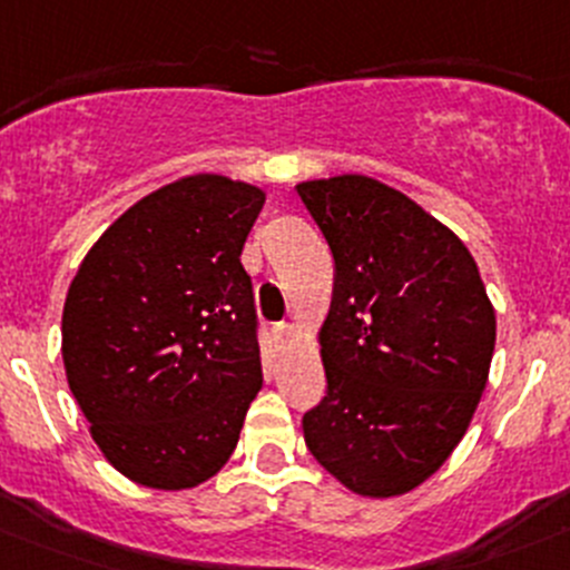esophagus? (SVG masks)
Listing matches in <instances>:
<instances>
[{
  "label": "esophagus",
  "instance_id": "esophagus-1",
  "mask_svg": "<svg viewBox=\"0 0 570 570\" xmlns=\"http://www.w3.org/2000/svg\"><path fill=\"white\" fill-rule=\"evenodd\" d=\"M271 335H274V341H276V346H279V350H288V346L296 341V333H294V327H291V324H276V327L271 330Z\"/></svg>",
  "mask_w": 570,
  "mask_h": 570
}]
</instances>
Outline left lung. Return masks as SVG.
<instances>
[{
	"label": "left lung",
	"mask_w": 570,
	"mask_h": 570,
	"mask_svg": "<svg viewBox=\"0 0 570 570\" xmlns=\"http://www.w3.org/2000/svg\"><path fill=\"white\" fill-rule=\"evenodd\" d=\"M296 193L335 259L318 330L327 397L302 420L307 451L355 495H405L468 433L495 307L468 246L400 189L344 173Z\"/></svg>",
	"instance_id": "obj_1"
}]
</instances>
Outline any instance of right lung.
Masks as SVG:
<instances>
[{"label": "right lung", "mask_w": 570, "mask_h": 570, "mask_svg": "<svg viewBox=\"0 0 570 570\" xmlns=\"http://www.w3.org/2000/svg\"><path fill=\"white\" fill-rule=\"evenodd\" d=\"M265 193L193 173L139 198L78 265L67 383L106 462L150 490L213 479L263 389L243 243Z\"/></svg>", "instance_id": "add662e5"}]
</instances>
